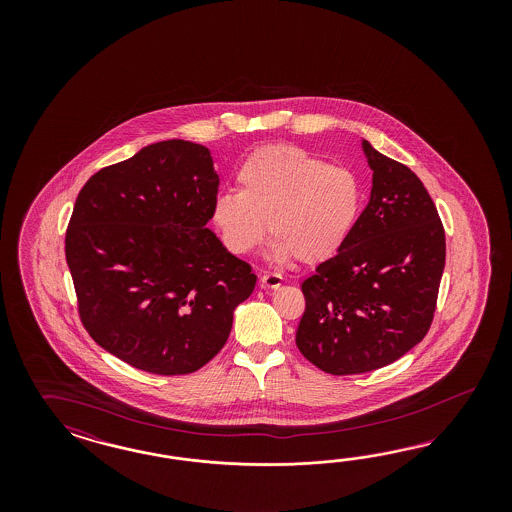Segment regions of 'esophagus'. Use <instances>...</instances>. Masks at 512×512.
I'll return each instance as SVG.
<instances>
[{
  "mask_svg": "<svg viewBox=\"0 0 512 512\" xmlns=\"http://www.w3.org/2000/svg\"><path fill=\"white\" fill-rule=\"evenodd\" d=\"M281 283H283V278L279 274H274V272H266L261 276V287L263 289H278Z\"/></svg>",
  "mask_w": 512,
  "mask_h": 512,
  "instance_id": "34e87169",
  "label": "esophagus"
}]
</instances>
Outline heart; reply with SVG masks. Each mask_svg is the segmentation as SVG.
Masks as SVG:
<instances>
[{
	"instance_id": "1",
	"label": "heart",
	"mask_w": 512,
	"mask_h": 512,
	"mask_svg": "<svg viewBox=\"0 0 512 512\" xmlns=\"http://www.w3.org/2000/svg\"><path fill=\"white\" fill-rule=\"evenodd\" d=\"M236 180L240 191L223 189L212 202V221L236 255L257 248L268 223L276 261H321L343 246L360 212L357 176L296 146L253 152Z\"/></svg>"
}]
</instances>
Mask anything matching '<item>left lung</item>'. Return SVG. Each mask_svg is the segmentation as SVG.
Returning a JSON list of instances; mask_svg holds the SVG:
<instances>
[{"instance_id":"8db88e82","label":"left lung","mask_w":512,"mask_h":512,"mask_svg":"<svg viewBox=\"0 0 512 512\" xmlns=\"http://www.w3.org/2000/svg\"><path fill=\"white\" fill-rule=\"evenodd\" d=\"M362 150L370 202L338 253L302 281L296 345L332 375L379 370L422 341L445 268V229L419 176L368 140Z\"/></svg>"}]
</instances>
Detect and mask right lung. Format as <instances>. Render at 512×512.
<instances>
[{"instance_id": "obj_1", "label": "right lung", "mask_w": 512, "mask_h": 512, "mask_svg": "<svg viewBox=\"0 0 512 512\" xmlns=\"http://www.w3.org/2000/svg\"><path fill=\"white\" fill-rule=\"evenodd\" d=\"M219 178L210 150L163 140L95 172L65 233L84 328L110 355L186 375L227 343L257 276L206 223Z\"/></svg>"}]
</instances>
